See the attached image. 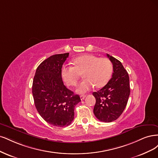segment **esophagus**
Segmentation results:
<instances>
[{"label": "esophagus", "instance_id": "1", "mask_svg": "<svg viewBox=\"0 0 158 158\" xmlns=\"http://www.w3.org/2000/svg\"><path fill=\"white\" fill-rule=\"evenodd\" d=\"M85 97H86V95H81V96H80V98H81V100H84Z\"/></svg>", "mask_w": 158, "mask_h": 158}]
</instances>
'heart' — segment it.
Returning <instances> with one entry per match:
<instances>
[{"mask_svg":"<svg viewBox=\"0 0 158 158\" xmlns=\"http://www.w3.org/2000/svg\"><path fill=\"white\" fill-rule=\"evenodd\" d=\"M113 66L107 58H99L93 54L81 56L74 60V65L65 64L61 73L65 83L69 86H75L81 74L85 78L79 84L77 92L85 93L95 85L99 88L104 86L111 78Z\"/></svg>","mask_w":158,"mask_h":158,"instance_id":"obj_1","label":"heart"}]
</instances>
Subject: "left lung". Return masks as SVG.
Instances as JSON below:
<instances>
[{"mask_svg": "<svg viewBox=\"0 0 158 158\" xmlns=\"http://www.w3.org/2000/svg\"><path fill=\"white\" fill-rule=\"evenodd\" d=\"M113 64L112 77L102 89L94 92V114L100 121L110 123L122 114L128 102L130 84L128 73L120 61L107 54Z\"/></svg>", "mask_w": 158, "mask_h": 158, "instance_id": "obj_1", "label": "left lung"}]
</instances>
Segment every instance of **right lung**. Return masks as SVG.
Returning a JSON list of instances; mask_svg holds the SVG:
<instances>
[{"mask_svg": "<svg viewBox=\"0 0 158 158\" xmlns=\"http://www.w3.org/2000/svg\"><path fill=\"white\" fill-rule=\"evenodd\" d=\"M69 53L55 54L44 60L36 70L32 93L35 106L48 123L63 127L72 123L74 109L81 98L64 85L62 68Z\"/></svg>", "mask_w": 158, "mask_h": 158, "instance_id": "add662e5", "label": "right lung"}]
</instances>
